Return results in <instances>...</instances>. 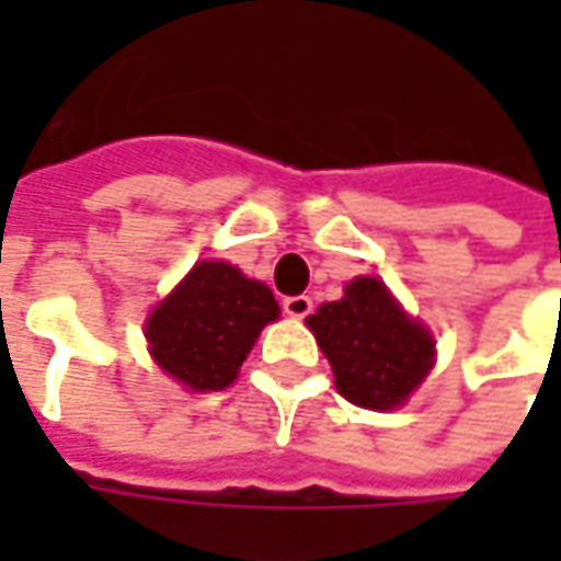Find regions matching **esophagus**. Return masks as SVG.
I'll return each mask as SVG.
<instances>
[{
  "label": "esophagus",
  "instance_id": "34e87169",
  "mask_svg": "<svg viewBox=\"0 0 561 561\" xmlns=\"http://www.w3.org/2000/svg\"><path fill=\"white\" fill-rule=\"evenodd\" d=\"M284 312L290 314V318H306V314L312 312V299L309 296H287L284 299Z\"/></svg>",
  "mask_w": 561,
  "mask_h": 561
}]
</instances>
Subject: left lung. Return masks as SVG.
<instances>
[{"label":"left lung","instance_id":"8db88e82","mask_svg":"<svg viewBox=\"0 0 561 561\" xmlns=\"http://www.w3.org/2000/svg\"><path fill=\"white\" fill-rule=\"evenodd\" d=\"M306 324L334 368L340 397L362 409H399L434 368L431 331L377 277L350 280L343 299L318 306Z\"/></svg>","mask_w":561,"mask_h":561}]
</instances>
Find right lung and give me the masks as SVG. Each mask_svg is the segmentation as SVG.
I'll use <instances>...</instances> for the list:
<instances>
[{"label": "right lung", "mask_w": 561, "mask_h": 561, "mask_svg": "<svg viewBox=\"0 0 561 561\" xmlns=\"http://www.w3.org/2000/svg\"><path fill=\"white\" fill-rule=\"evenodd\" d=\"M277 314V299L262 280L227 262H196L146 318L149 356L186 390H225Z\"/></svg>", "instance_id": "right-lung-1"}]
</instances>
